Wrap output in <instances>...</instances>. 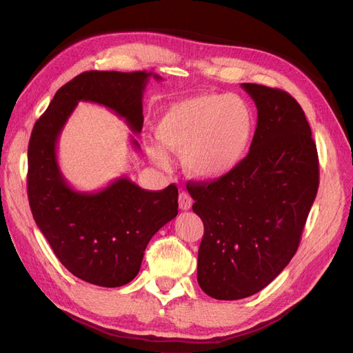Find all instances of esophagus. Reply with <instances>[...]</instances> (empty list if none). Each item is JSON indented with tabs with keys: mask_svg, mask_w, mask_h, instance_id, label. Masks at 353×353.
Here are the masks:
<instances>
[{
	"mask_svg": "<svg viewBox=\"0 0 353 353\" xmlns=\"http://www.w3.org/2000/svg\"><path fill=\"white\" fill-rule=\"evenodd\" d=\"M178 203H179V208H181V209H183V210H188L191 206H193V199H191L190 194L185 193V191H183V193H179Z\"/></svg>",
	"mask_w": 353,
	"mask_h": 353,
	"instance_id": "obj_1",
	"label": "esophagus"
}]
</instances>
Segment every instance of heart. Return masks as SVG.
<instances>
[{
	"instance_id": "heart-1",
	"label": "heart",
	"mask_w": 353,
	"mask_h": 353,
	"mask_svg": "<svg viewBox=\"0 0 353 353\" xmlns=\"http://www.w3.org/2000/svg\"><path fill=\"white\" fill-rule=\"evenodd\" d=\"M154 132L166 150L183 153L188 176L212 181L228 175L241 162L252 138L253 116L236 94H199L170 104ZM162 147L152 144L148 154L159 166H168Z\"/></svg>"
}]
</instances>
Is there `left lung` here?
Instances as JSON below:
<instances>
[{
    "label": "left lung",
    "instance_id": "left-lung-1",
    "mask_svg": "<svg viewBox=\"0 0 353 353\" xmlns=\"http://www.w3.org/2000/svg\"><path fill=\"white\" fill-rule=\"evenodd\" d=\"M258 109L249 154L225 176L188 183L205 225L197 281L218 301L261 292L294 256L319 184L316 145L290 94L241 83Z\"/></svg>",
    "mask_w": 353,
    "mask_h": 353
}]
</instances>
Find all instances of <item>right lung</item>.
Returning a JSON list of instances; mask_svg holds the SVG:
<instances>
[{
  "mask_svg": "<svg viewBox=\"0 0 353 353\" xmlns=\"http://www.w3.org/2000/svg\"><path fill=\"white\" fill-rule=\"evenodd\" d=\"M152 72L78 74L56 92L37 121L28 148V197L32 215L63 266L101 287L132 281L148 241L178 213V188L147 191L121 176L108 187L73 190L57 162V141L79 101L101 104L123 117L134 134L143 130V92ZM135 150L140 144L131 138Z\"/></svg>",
  "mask_w": 353,
  "mask_h": 353,
  "instance_id": "right-lung-1",
  "label": "right lung"
}]
</instances>
